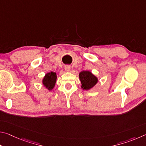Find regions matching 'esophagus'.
Here are the masks:
<instances>
[{
  "label": "esophagus",
  "instance_id": "34e87169",
  "mask_svg": "<svg viewBox=\"0 0 146 146\" xmlns=\"http://www.w3.org/2000/svg\"><path fill=\"white\" fill-rule=\"evenodd\" d=\"M64 69H65L66 71H67V72H70V70H71V67L70 66H66L65 68H64Z\"/></svg>",
  "mask_w": 146,
  "mask_h": 146
}]
</instances>
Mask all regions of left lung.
I'll return each instance as SVG.
<instances>
[{
	"label": "left lung",
	"mask_w": 146,
	"mask_h": 146,
	"mask_svg": "<svg viewBox=\"0 0 146 146\" xmlns=\"http://www.w3.org/2000/svg\"><path fill=\"white\" fill-rule=\"evenodd\" d=\"M79 79L81 82V88L84 90H90L98 82V79L90 71H82L79 73Z\"/></svg>",
	"instance_id": "obj_1"
}]
</instances>
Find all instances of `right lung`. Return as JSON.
Wrapping results in <instances>:
<instances>
[{
  "mask_svg": "<svg viewBox=\"0 0 146 146\" xmlns=\"http://www.w3.org/2000/svg\"><path fill=\"white\" fill-rule=\"evenodd\" d=\"M56 79H57V73L51 71L46 74L42 78V83L48 91H51L55 88Z\"/></svg>",
  "mask_w": 146,
  "mask_h": 146,
  "instance_id": "1",
  "label": "right lung"
}]
</instances>
